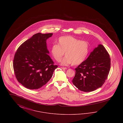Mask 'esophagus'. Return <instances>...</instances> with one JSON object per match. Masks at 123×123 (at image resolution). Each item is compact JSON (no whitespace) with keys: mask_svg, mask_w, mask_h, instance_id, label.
<instances>
[{"mask_svg":"<svg viewBox=\"0 0 123 123\" xmlns=\"http://www.w3.org/2000/svg\"><path fill=\"white\" fill-rule=\"evenodd\" d=\"M62 70H66L67 68H66V67H61V68Z\"/></svg>","mask_w":123,"mask_h":123,"instance_id":"esophagus-1","label":"esophagus"}]
</instances>
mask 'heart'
<instances>
[{
  "mask_svg": "<svg viewBox=\"0 0 123 123\" xmlns=\"http://www.w3.org/2000/svg\"><path fill=\"white\" fill-rule=\"evenodd\" d=\"M89 43L71 36L60 37L58 45L53 44L51 48V53L57 61H59L65 53V57L61 61V64L77 65L82 63L89 53Z\"/></svg>",
  "mask_w": 123,
  "mask_h": 123,
  "instance_id": "1",
  "label": "heart"
}]
</instances>
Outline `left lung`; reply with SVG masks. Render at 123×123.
I'll return each instance as SVG.
<instances>
[{"label":"left lung","mask_w":123,"mask_h":123,"mask_svg":"<svg viewBox=\"0 0 123 123\" xmlns=\"http://www.w3.org/2000/svg\"><path fill=\"white\" fill-rule=\"evenodd\" d=\"M110 66L109 54L104 47L99 44L87 59L75 68L76 74L72 82L81 91H93L104 83Z\"/></svg>","instance_id":"obj_1"}]
</instances>
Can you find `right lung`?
<instances>
[{"label":"right lung","instance_id":"right-lung-1","mask_svg":"<svg viewBox=\"0 0 123 123\" xmlns=\"http://www.w3.org/2000/svg\"><path fill=\"white\" fill-rule=\"evenodd\" d=\"M52 33H37L18 47L13 69L19 82L30 89L41 88L53 76L58 66L49 56L47 40Z\"/></svg>","mask_w":123,"mask_h":123}]
</instances>
